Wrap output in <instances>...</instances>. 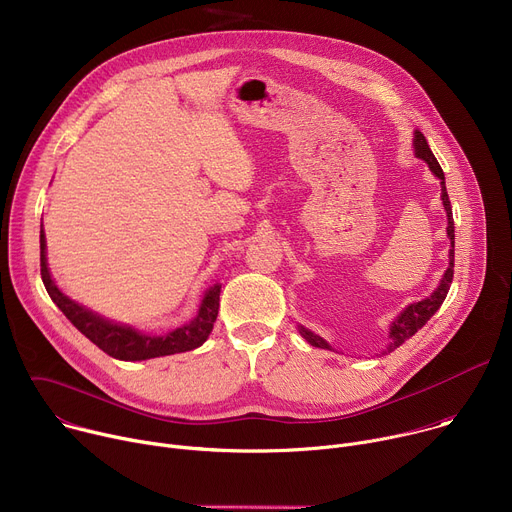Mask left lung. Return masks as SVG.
Returning a JSON list of instances; mask_svg holds the SVG:
<instances>
[{"label":"left lung","instance_id":"1","mask_svg":"<svg viewBox=\"0 0 512 512\" xmlns=\"http://www.w3.org/2000/svg\"><path fill=\"white\" fill-rule=\"evenodd\" d=\"M413 154L415 158L423 160L427 164V168L431 170L433 176L440 178V186H442V204H444V210H446V216H448V227H446V233H448V239H450V263H448V269L446 273L442 275L440 283H437V287L431 291V296L419 300V302H413L409 306H405L401 310V314H397V318L391 322L389 326V342H387V348L383 350V354L387 352H393L395 348H399L405 340H409L417 330H421L427 320L440 310V306L444 304L446 296H448V289L452 285V279H454V216H452V204H450V198H448V190H446V176H444V170L442 166L437 164L435 156L431 154L429 145H427V139L425 135L415 129L413 131ZM298 332L302 334V338L308 340V344L316 346V348H324V350H332L336 352V348H332V344L328 340H324L320 334L312 332L310 328L298 324Z\"/></svg>","mask_w":512,"mask_h":512}]
</instances>
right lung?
<instances>
[{
	"label": "right lung",
	"mask_w": 512,
	"mask_h": 512,
	"mask_svg": "<svg viewBox=\"0 0 512 512\" xmlns=\"http://www.w3.org/2000/svg\"><path fill=\"white\" fill-rule=\"evenodd\" d=\"M40 271L48 296L60 308V312L75 324L93 344L117 360H150L158 356H168L176 352H186L202 346L212 332L214 320L218 316V298H221V283L210 285L200 300L196 316L164 334L143 332L131 324L113 322L91 308L68 298L52 279L46 257V235L40 225Z\"/></svg>",
	"instance_id": "1"
}]
</instances>
